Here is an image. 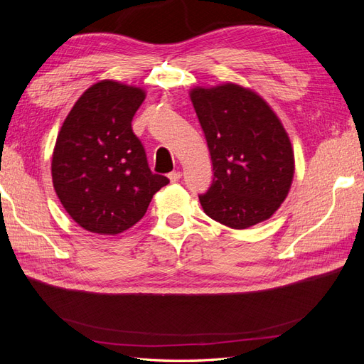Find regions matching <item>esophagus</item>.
<instances>
[{
  "mask_svg": "<svg viewBox=\"0 0 364 364\" xmlns=\"http://www.w3.org/2000/svg\"><path fill=\"white\" fill-rule=\"evenodd\" d=\"M181 178H182V173H181V171H171V173L168 174L170 182H178Z\"/></svg>",
  "mask_w": 364,
  "mask_h": 364,
  "instance_id": "esophagus-1",
  "label": "esophagus"
}]
</instances>
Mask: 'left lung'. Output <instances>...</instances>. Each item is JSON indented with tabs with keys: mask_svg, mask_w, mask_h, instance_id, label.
I'll list each match as a JSON object with an SVG mask.
<instances>
[{
	"mask_svg": "<svg viewBox=\"0 0 364 364\" xmlns=\"http://www.w3.org/2000/svg\"><path fill=\"white\" fill-rule=\"evenodd\" d=\"M190 98L211 153L214 179L199 196L208 217L232 229L270 218L294 176L289 134L270 105L237 83L196 86Z\"/></svg>",
	"mask_w": 364,
	"mask_h": 364,
	"instance_id": "left-lung-1",
	"label": "left lung"
}]
</instances>
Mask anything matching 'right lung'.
<instances>
[{
    "instance_id": "1",
    "label": "right lung",
    "mask_w": 364,
    "mask_h": 364,
    "mask_svg": "<svg viewBox=\"0 0 364 364\" xmlns=\"http://www.w3.org/2000/svg\"><path fill=\"white\" fill-rule=\"evenodd\" d=\"M144 98L142 87L100 80L79 97L59 130L51 159L54 191L65 211L90 232L127 230L170 182L150 171L132 130Z\"/></svg>"
}]
</instances>
